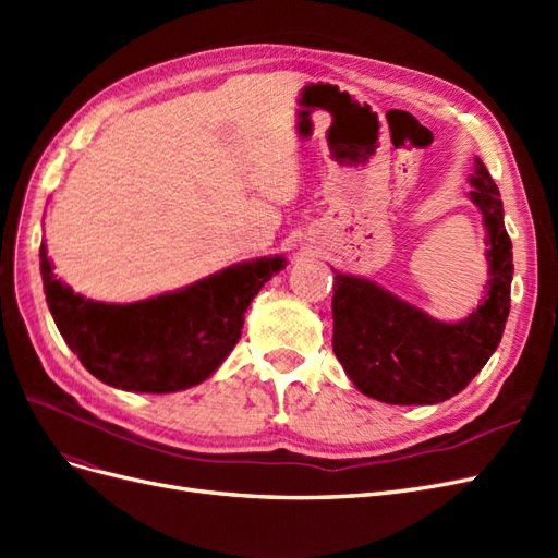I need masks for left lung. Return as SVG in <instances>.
Wrapping results in <instances>:
<instances>
[{
  "label": "left lung",
  "instance_id": "8db88e82",
  "mask_svg": "<svg viewBox=\"0 0 558 558\" xmlns=\"http://www.w3.org/2000/svg\"><path fill=\"white\" fill-rule=\"evenodd\" d=\"M470 199L488 234V293L461 324L430 318L381 286L335 275L332 351L365 396L388 404H435L472 381L496 351L510 314L512 242L502 199L484 162L475 160Z\"/></svg>",
  "mask_w": 558,
  "mask_h": 558
}]
</instances>
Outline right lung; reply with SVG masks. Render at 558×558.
<instances>
[{
    "mask_svg": "<svg viewBox=\"0 0 558 558\" xmlns=\"http://www.w3.org/2000/svg\"><path fill=\"white\" fill-rule=\"evenodd\" d=\"M48 310L64 342L99 381L140 393H174L205 381L238 344L244 314L281 256L232 265L189 289L132 305L76 295L39 248Z\"/></svg>",
    "mask_w": 558,
    "mask_h": 558,
    "instance_id": "add662e5",
    "label": "right lung"
}]
</instances>
